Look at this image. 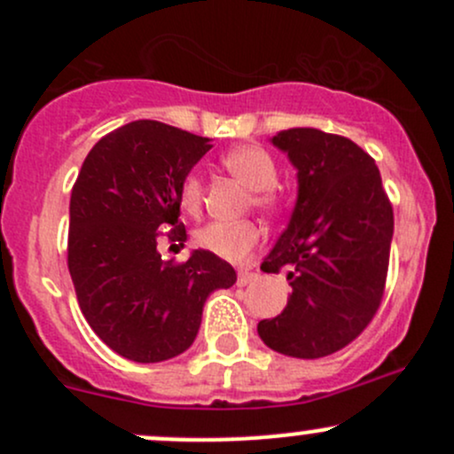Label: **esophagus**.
Wrapping results in <instances>:
<instances>
[{
  "label": "esophagus",
  "mask_w": 454,
  "mask_h": 454,
  "mask_svg": "<svg viewBox=\"0 0 454 454\" xmlns=\"http://www.w3.org/2000/svg\"><path fill=\"white\" fill-rule=\"evenodd\" d=\"M256 278V272L253 268H241L239 272H237V283H239V286H248L250 281H254Z\"/></svg>",
  "instance_id": "1"
}]
</instances>
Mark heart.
<instances>
[{"instance_id":"1","label":"heart","mask_w":454,"mask_h":454,"mask_svg":"<svg viewBox=\"0 0 454 454\" xmlns=\"http://www.w3.org/2000/svg\"><path fill=\"white\" fill-rule=\"evenodd\" d=\"M222 164L231 176L253 191V201L259 208L277 213L287 204V193L277 184V162L265 149L256 145H239L222 155ZM177 200L186 213L195 215L201 206V180L198 173H189L182 180ZM261 239V231L254 222H213L200 228L195 241L200 248L208 250L219 259L246 261Z\"/></svg>"}]
</instances>
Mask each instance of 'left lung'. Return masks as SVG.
Listing matches in <instances>:
<instances>
[{
    "label": "left lung",
    "mask_w": 454,
    "mask_h": 454,
    "mask_svg": "<svg viewBox=\"0 0 454 454\" xmlns=\"http://www.w3.org/2000/svg\"><path fill=\"white\" fill-rule=\"evenodd\" d=\"M272 145L299 171V198L261 270H286L292 294L256 332L278 354L323 358L356 340L382 303L393 206L375 160L349 138L296 127Z\"/></svg>",
    "instance_id": "obj_1"
}]
</instances>
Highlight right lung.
<instances>
[{
    "instance_id": "add662e5",
    "label": "right lung",
    "mask_w": 454,
    "mask_h": 454,
    "mask_svg": "<svg viewBox=\"0 0 454 454\" xmlns=\"http://www.w3.org/2000/svg\"><path fill=\"white\" fill-rule=\"evenodd\" d=\"M210 140L158 121L103 136L87 153L70 198L67 268L96 336L134 363H162L193 345L210 292L231 287L228 261L193 250L162 261L158 239L186 241L182 180Z\"/></svg>"
}]
</instances>
